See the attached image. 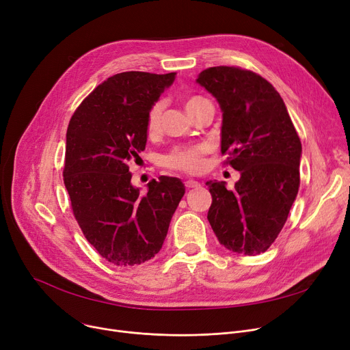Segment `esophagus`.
<instances>
[{
	"label": "esophagus",
	"mask_w": 350,
	"mask_h": 350,
	"mask_svg": "<svg viewBox=\"0 0 350 350\" xmlns=\"http://www.w3.org/2000/svg\"><path fill=\"white\" fill-rule=\"evenodd\" d=\"M185 185H186V187H187V189H194V187H200V186H201L197 180H193V178L186 180Z\"/></svg>",
	"instance_id": "esophagus-1"
}]
</instances>
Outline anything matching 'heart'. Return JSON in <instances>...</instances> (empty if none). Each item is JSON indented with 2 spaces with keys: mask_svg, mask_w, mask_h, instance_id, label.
<instances>
[{
  "mask_svg": "<svg viewBox=\"0 0 350 350\" xmlns=\"http://www.w3.org/2000/svg\"><path fill=\"white\" fill-rule=\"evenodd\" d=\"M200 96H193L187 100L186 109H189L191 105H194L197 100H200ZM161 110L163 105L160 102L154 103L146 115V133L147 136H156L160 131L161 123ZM206 152V146H177L174 149L163 157V164L165 167L180 170L186 173H197L203 169V154Z\"/></svg>",
  "mask_w": 350,
  "mask_h": 350,
  "instance_id": "b5f03b06",
  "label": "heart"
}]
</instances>
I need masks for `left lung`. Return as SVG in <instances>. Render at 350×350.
I'll return each instance as SVG.
<instances>
[{
  "mask_svg": "<svg viewBox=\"0 0 350 350\" xmlns=\"http://www.w3.org/2000/svg\"><path fill=\"white\" fill-rule=\"evenodd\" d=\"M223 112L221 153L241 173L234 190L207 181L213 203L207 218L219 244L256 255L281 232L299 189L302 146L275 88L234 66L204 69L197 81Z\"/></svg>",
  "mask_w": 350,
  "mask_h": 350,
  "instance_id": "obj_1",
  "label": "left lung"
}]
</instances>
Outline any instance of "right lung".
<instances>
[{
    "label": "right lung",
    "mask_w": 350,
    "mask_h": 350,
    "mask_svg": "<svg viewBox=\"0 0 350 350\" xmlns=\"http://www.w3.org/2000/svg\"><path fill=\"white\" fill-rule=\"evenodd\" d=\"M176 73L122 72L81 103L66 132L64 183L86 240L113 265H139L160 251L186 187L160 176L140 194L129 161L144 150L146 115Z\"/></svg>",
    "instance_id": "right-lung-1"
}]
</instances>
